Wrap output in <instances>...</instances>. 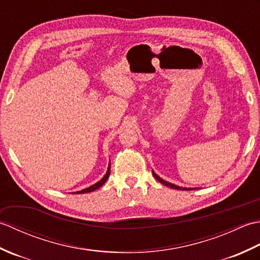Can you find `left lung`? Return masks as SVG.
I'll return each mask as SVG.
<instances>
[{
	"label": "left lung",
	"instance_id": "8db88e82",
	"mask_svg": "<svg viewBox=\"0 0 260 260\" xmlns=\"http://www.w3.org/2000/svg\"><path fill=\"white\" fill-rule=\"evenodd\" d=\"M153 176L154 178H155L158 182H161L162 184H164V185H167V186H169V187H172V189H175V190H193V189H187V187H181V186H179V185H175V184H172V183H170V182H167V181H164L163 179H161L159 178V176L154 172L153 171Z\"/></svg>",
	"mask_w": 260,
	"mask_h": 260
}]
</instances>
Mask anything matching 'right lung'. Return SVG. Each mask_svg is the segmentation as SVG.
I'll return each mask as SVG.
<instances>
[{"label":"right lung","mask_w":260,"mask_h":260,"mask_svg":"<svg viewBox=\"0 0 260 260\" xmlns=\"http://www.w3.org/2000/svg\"><path fill=\"white\" fill-rule=\"evenodd\" d=\"M109 174H110V167H108V169H107V172H106V174L104 175V178L101 180V181H98L97 183H95V184H92L91 186H89V187H87V189H84V190H81V191H77L76 193L77 194H80V193H88V192H92V191H95V190H97L98 187H101L105 182L107 181V179H108V176H109Z\"/></svg>","instance_id":"obj_1"}]
</instances>
